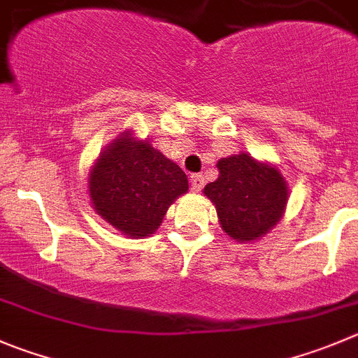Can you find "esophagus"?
Instances as JSON below:
<instances>
[{
    "label": "esophagus",
    "mask_w": 358,
    "mask_h": 358,
    "mask_svg": "<svg viewBox=\"0 0 358 358\" xmlns=\"http://www.w3.org/2000/svg\"><path fill=\"white\" fill-rule=\"evenodd\" d=\"M189 182H192V189L193 192H200L206 185V179H203L202 173H192L189 176Z\"/></svg>",
    "instance_id": "1"
}]
</instances>
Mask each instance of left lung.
<instances>
[{
    "mask_svg": "<svg viewBox=\"0 0 358 358\" xmlns=\"http://www.w3.org/2000/svg\"><path fill=\"white\" fill-rule=\"evenodd\" d=\"M220 176L203 188L216 207L221 228L239 243L255 241L281 220L288 202L287 181L275 166L246 152L221 158Z\"/></svg>",
    "mask_w": 358,
    "mask_h": 358,
    "instance_id": "8db88e82",
    "label": "left lung"
}]
</instances>
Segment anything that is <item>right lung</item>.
Segmentation results:
<instances>
[{"label":"right lung","instance_id":"add662e5","mask_svg":"<svg viewBox=\"0 0 358 358\" xmlns=\"http://www.w3.org/2000/svg\"><path fill=\"white\" fill-rule=\"evenodd\" d=\"M188 177L177 163L130 131L107 145L90 172L94 210L124 236L148 237L162 224Z\"/></svg>","mask_w":358,"mask_h":358}]
</instances>
